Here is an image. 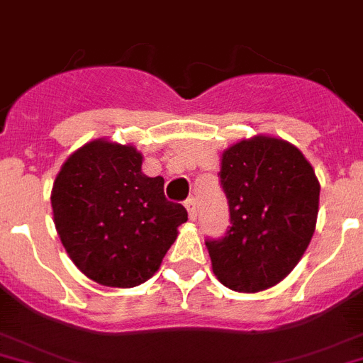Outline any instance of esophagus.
Instances as JSON below:
<instances>
[{
  "mask_svg": "<svg viewBox=\"0 0 363 363\" xmlns=\"http://www.w3.org/2000/svg\"><path fill=\"white\" fill-rule=\"evenodd\" d=\"M185 208H187L189 218H191V220H194V218H196V200L194 199L185 200Z\"/></svg>",
  "mask_w": 363,
  "mask_h": 363,
  "instance_id": "34e87169",
  "label": "esophagus"
}]
</instances>
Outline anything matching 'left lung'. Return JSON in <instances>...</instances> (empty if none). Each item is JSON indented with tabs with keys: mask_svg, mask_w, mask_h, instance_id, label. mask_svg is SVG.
Returning <instances> with one entry per match:
<instances>
[{
	"mask_svg": "<svg viewBox=\"0 0 363 363\" xmlns=\"http://www.w3.org/2000/svg\"><path fill=\"white\" fill-rule=\"evenodd\" d=\"M218 174L232 226L224 238L206 241L215 277L239 293L277 286L315 232V172L296 146L257 135L224 152Z\"/></svg>",
	"mask_w": 363,
	"mask_h": 363,
	"instance_id": "1",
	"label": "left lung"
}]
</instances>
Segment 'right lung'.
Wrapping results in <instances>:
<instances>
[{
  "instance_id": "1",
  "label": "right lung",
  "mask_w": 363,
  "mask_h": 363,
  "mask_svg": "<svg viewBox=\"0 0 363 363\" xmlns=\"http://www.w3.org/2000/svg\"><path fill=\"white\" fill-rule=\"evenodd\" d=\"M140 167L137 148L96 139L65 161L53 184V223L62 247L101 286L145 284L187 220V209L164 196V179L148 178Z\"/></svg>"
}]
</instances>
